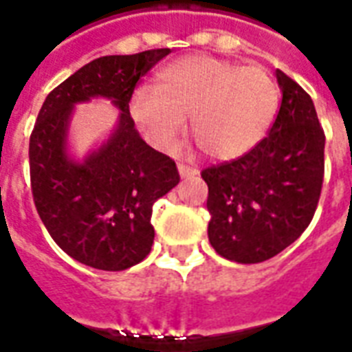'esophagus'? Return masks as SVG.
I'll return each mask as SVG.
<instances>
[{"mask_svg": "<svg viewBox=\"0 0 352 352\" xmlns=\"http://www.w3.org/2000/svg\"><path fill=\"white\" fill-rule=\"evenodd\" d=\"M178 170H179V176L182 178H195L198 174V168L197 166H189V165H178Z\"/></svg>", "mask_w": 352, "mask_h": 352, "instance_id": "esophagus-1", "label": "esophagus"}]
</instances>
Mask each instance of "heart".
Returning a JSON list of instances; mask_svg holds the SVG:
<instances>
[{
  "label": "heart",
  "mask_w": 352,
  "mask_h": 352,
  "mask_svg": "<svg viewBox=\"0 0 352 352\" xmlns=\"http://www.w3.org/2000/svg\"><path fill=\"white\" fill-rule=\"evenodd\" d=\"M278 104V85L265 68L197 54L163 66L154 87H139L129 115L157 150H170L187 116L206 155L234 160L263 139Z\"/></svg>",
  "instance_id": "1"
}]
</instances>
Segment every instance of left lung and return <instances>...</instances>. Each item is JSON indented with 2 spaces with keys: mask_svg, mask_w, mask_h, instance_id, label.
I'll return each mask as SVG.
<instances>
[{
  "mask_svg": "<svg viewBox=\"0 0 352 352\" xmlns=\"http://www.w3.org/2000/svg\"><path fill=\"white\" fill-rule=\"evenodd\" d=\"M282 104L273 126L247 154L202 170L208 237L217 254L260 263L308 228L321 197L324 131L310 94L276 70Z\"/></svg>",
  "mask_w": 352,
  "mask_h": 352,
  "instance_id": "8db88e82",
  "label": "left lung"
}]
</instances>
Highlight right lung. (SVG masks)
I'll return each mask as SVG.
<instances>
[{"label": "right lung", "instance_id": "obj_1", "mask_svg": "<svg viewBox=\"0 0 352 352\" xmlns=\"http://www.w3.org/2000/svg\"><path fill=\"white\" fill-rule=\"evenodd\" d=\"M170 54L168 47L105 55L50 92L29 139L31 192L42 223L66 254L100 271H124L150 254L152 206L178 186L168 155L142 141L129 115L139 79ZM94 96L123 111L113 135L83 164L65 154L73 105Z\"/></svg>", "mask_w": 352, "mask_h": 352}]
</instances>
